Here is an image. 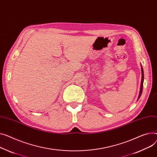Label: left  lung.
Returning a JSON list of instances; mask_svg holds the SVG:
<instances>
[{
	"label": "left lung",
	"instance_id": "1",
	"mask_svg": "<svg viewBox=\"0 0 157 157\" xmlns=\"http://www.w3.org/2000/svg\"><path fill=\"white\" fill-rule=\"evenodd\" d=\"M141 86H140V94H139V96H138V100L141 95L142 94V91H143V81H144V72H143V67L141 66Z\"/></svg>",
	"mask_w": 157,
	"mask_h": 157
}]
</instances>
